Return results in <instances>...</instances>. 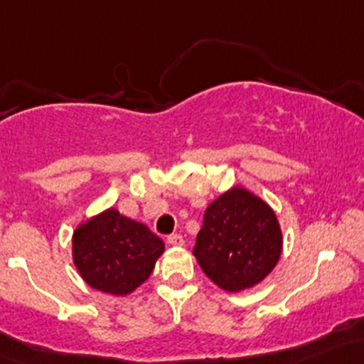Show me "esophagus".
I'll list each match as a JSON object with an SVG mask.
<instances>
[{
	"mask_svg": "<svg viewBox=\"0 0 364 364\" xmlns=\"http://www.w3.org/2000/svg\"><path fill=\"white\" fill-rule=\"evenodd\" d=\"M167 243L173 247H181L185 240H183L181 235H169V237H167Z\"/></svg>",
	"mask_w": 364,
	"mask_h": 364,
	"instance_id": "1",
	"label": "esophagus"
}]
</instances>
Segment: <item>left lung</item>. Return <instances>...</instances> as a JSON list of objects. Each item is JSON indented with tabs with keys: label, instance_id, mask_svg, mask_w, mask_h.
Segmentation results:
<instances>
[{
	"label": "left lung",
	"instance_id": "1",
	"mask_svg": "<svg viewBox=\"0 0 364 364\" xmlns=\"http://www.w3.org/2000/svg\"><path fill=\"white\" fill-rule=\"evenodd\" d=\"M282 245L273 209L257 195L235 186L205 209L193 255L215 285L240 292L273 271Z\"/></svg>",
	"mask_w": 364,
	"mask_h": 364
}]
</instances>
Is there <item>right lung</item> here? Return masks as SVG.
Wrapping results in <instances>:
<instances>
[{"mask_svg": "<svg viewBox=\"0 0 364 364\" xmlns=\"http://www.w3.org/2000/svg\"><path fill=\"white\" fill-rule=\"evenodd\" d=\"M162 252L164 242L149 226L114 207L79 225L72 237V257L79 274L103 294L134 292L149 279Z\"/></svg>", "mask_w": 364, "mask_h": 364, "instance_id": "1", "label": "right lung"}]
</instances>
